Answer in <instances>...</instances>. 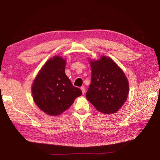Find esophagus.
Returning <instances> with one entry per match:
<instances>
[{"mask_svg":"<svg viewBox=\"0 0 160 160\" xmlns=\"http://www.w3.org/2000/svg\"><path fill=\"white\" fill-rule=\"evenodd\" d=\"M80 89L82 90V93H83V94H84V93H85V92H86V89H85V88L83 87V86H82V87H81V88H80Z\"/></svg>","mask_w":160,"mask_h":160,"instance_id":"esophagus-1","label":"esophagus"}]
</instances>
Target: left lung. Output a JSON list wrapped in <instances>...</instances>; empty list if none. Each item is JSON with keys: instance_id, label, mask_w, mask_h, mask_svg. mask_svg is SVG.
Here are the masks:
<instances>
[{"instance_id": "1", "label": "left lung", "mask_w": 160, "mask_h": 160, "mask_svg": "<svg viewBox=\"0 0 160 160\" xmlns=\"http://www.w3.org/2000/svg\"><path fill=\"white\" fill-rule=\"evenodd\" d=\"M91 82L86 97L97 110L110 114L118 111L129 91L128 82L123 71L110 58L102 56L91 62Z\"/></svg>"}]
</instances>
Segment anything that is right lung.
I'll return each mask as SVG.
<instances>
[{
  "label": "right lung",
  "mask_w": 160,
  "mask_h": 160,
  "mask_svg": "<svg viewBox=\"0 0 160 160\" xmlns=\"http://www.w3.org/2000/svg\"><path fill=\"white\" fill-rule=\"evenodd\" d=\"M66 62L61 57L50 59L42 67L33 83L32 95L37 106L50 115L65 112L82 95L65 73Z\"/></svg>",
  "instance_id": "obj_1"
}]
</instances>
